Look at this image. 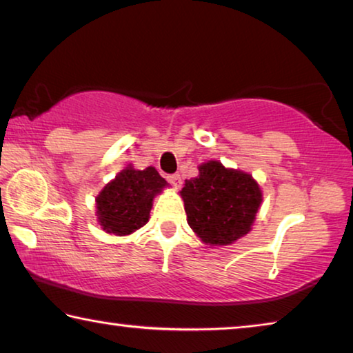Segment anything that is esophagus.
<instances>
[{
    "instance_id": "1",
    "label": "esophagus",
    "mask_w": 353,
    "mask_h": 353,
    "mask_svg": "<svg viewBox=\"0 0 353 353\" xmlns=\"http://www.w3.org/2000/svg\"><path fill=\"white\" fill-rule=\"evenodd\" d=\"M166 179H168V182H170L174 188H179L182 185V179L179 174H170Z\"/></svg>"
}]
</instances>
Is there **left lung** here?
<instances>
[{
    "mask_svg": "<svg viewBox=\"0 0 353 353\" xmlns=\"http://www.w3.org/2000/svg\"><path fill=\"white\" fill-rule=\"evenodd\" d=\"M198 177L185 181L181 196L187 221L207 245H231L250 232L262 192L253 176L210 160L198 166Z\"/></svg>",
    "mask_w": 353,
    "mask_h": 353,
    "instance_id": "left-lung-1",
    "label": "left lung"
}]
</instances>
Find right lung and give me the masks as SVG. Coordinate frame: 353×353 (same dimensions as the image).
<instances>
[{
    "mask_svg": "<svg viewBox=\"0 0 353 353\" xmlns=\"http://www.w3.org/2000/svg\"><path fill=\"white\" fill-rule=\"evenodd\" d=\"M168 182L154 166L139 171L128 165L96 198L97 220L105 232L128 236L146 225L155 194Z\"/></svg>",
    "mask_w": 353,
    "mask_h": 353,
    "instance_id": "right-lung-1",
    "label": "right lung"
}]
</instances>
